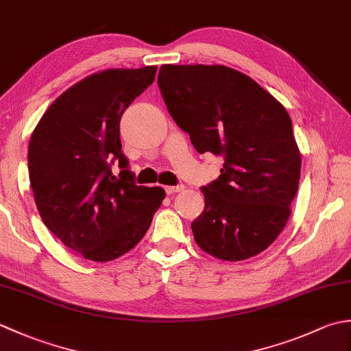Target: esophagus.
Masks as SVG:
<instances>
[{"instance_id":"obj_1","label":"esophagus","mask_w":351,"mask_h":351,"mask_svg":"<svg viewBox=\"0 0 351 351\" xmlns=\"http://www.w3.org/2000/svg\"><path fill=\"white\" fill-rule=\"evenodd\" d=\"M164 190H166L167 195H175V193H180V191L184 190V185L182 184H180V185H170V187H166Z\"/></svg>"}]
</instances>
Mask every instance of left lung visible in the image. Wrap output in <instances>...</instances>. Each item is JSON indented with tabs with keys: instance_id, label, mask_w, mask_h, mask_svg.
Masks as SVG:
<instances>
[{
	"instance_id": "left-lung-1",
	"label": "left lung",
	"mask_w": 351,
	"mask_h": 351,
	"mask_svg": "<svg viewBox=\"0 0 351 351\" xmlns=\"http://www.w3.org/2000/svg\"><path fill=\"white\" fill-rule=\"evenodd\" d=\"M158 87L170 116L199 154L223 160L202 187L205 210L191 223L199 247L223 261L258 255L285 228L302 158L285 107L226 66L162 64Z\"/></svg>"
}]
</instances>
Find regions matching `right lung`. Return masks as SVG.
<instances>
[{
	"label": "right lung",
	"mask_w": 351,
	"mask_h": 351,
	"mask_svg": "<svg viewBox=\"0 0 351 351\" xmlns=\"http://www.w3.org/2000/svg\"><path fill=\"white\" fill-rule=\"evenodd\" d=\"M155 72L146 66L93 73L51 104L29 138V182L40 217L86 259L107 263L131 250L166 197L160 187L134 182L119 128ZM117 160L119 178L110 171Z\"/></svg>",
	"instance_id": "add662e5"
}]
</instances>
